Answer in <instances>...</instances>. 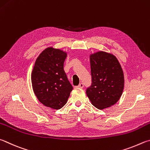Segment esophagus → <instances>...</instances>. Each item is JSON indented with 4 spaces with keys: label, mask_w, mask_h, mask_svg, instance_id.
<instances>
[{
    "label": "esophagus",
    "mask_w": 150,
    "mask_h": 150,
    "mask_svg": "<svg viewBox=\"0 0 150 150\" xmlns=\"http://www.w3.org/2000/svg\"><path fill=\"white\" fill-rule=\"evenodd\" d=\"M77 87H78V88H83V87H84V84L83 83H80L79 84V85L77 86Z\"/></svg>",
    "instance_id": "34e87169"
}]
</instances>
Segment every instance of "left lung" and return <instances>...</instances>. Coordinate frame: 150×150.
Segmentation results:
<instances>
[{"label": "left lung", "instance_id": "1", "mask_svg": "<svg viewBox=\"0 0 150 150\" xmlns=\"http://www.w3.org/2000/svg\"><path fill=\"white\" fill-rule=\"evenodd\" d=\"M91 85L86 93L92 104L99 110L110 107L120 98L124 88L121 65L113 54L98 52L90 56Z\"/></svg>", "mask_w": 150, "mask_h": 150}]
</instances>
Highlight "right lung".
Here are the masks:
<instances>
[{
	"label": "right lung",
	"instance_id": "1",
	"mask_svg": "<svg viewBox=\"0 0 150 150\" xmlns=\"http://www.w3.org/2000/svg\"><path fill=\"white\" fill-rule=\"evenodd\" d=\"M67 54L52 47L43 50L36 59L31 73L34 93L43 105L55 110L67 102L73 86L64 69Z\"/></svg>",
	"mask_w": 150,
	"mask_h": 150
}]
</instances>
